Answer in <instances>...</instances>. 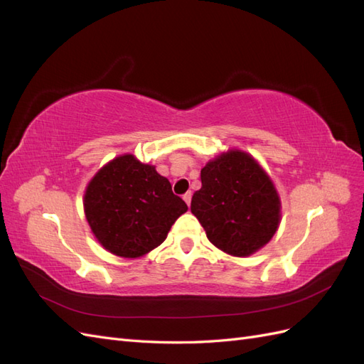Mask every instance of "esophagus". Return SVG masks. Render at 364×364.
<instances>
[{
  "label": "esophagus",
  "mask_w": 364,
  "mask_h": 364,
  "mask_svg": "<svg viewBox=\"0 0 364 364\" xmlns=\"http://www.w3.org/2000/svg\"><path fill=\"white\" fill-rule=\"evenodd\" d=\"M191 197H193V193L191 191H186L185 194H183V200L186 202V205H191Z\"/></svg>",
  "instance_id": "34e87169"
}]
</instances>
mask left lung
Instances as JSON below:
<instances>
[{
  "label": "left lung",
  "instance_id": "obj_1",
  "mask_svg": "<svg viewBox=\"0 0 364 364\" xmlns=\"http://www.w3.org/2000/svg\"><path fill=\"white\" fill-rule=\"evenodd\" d=\"M202 188L191 213L208 240L229 255L246 258L266 246L281 223V199L270 176L243 150H228L200 171Z\"/></svg>",
  "mask_w": 364,
  "mask_h": 364
}]
</instances>
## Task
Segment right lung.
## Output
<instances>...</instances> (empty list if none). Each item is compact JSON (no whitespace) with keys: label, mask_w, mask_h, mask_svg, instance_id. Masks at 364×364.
I'll list each match as a JSON object with an SVG mask.
<instances>
[{"label":"right lung","mask_w":364,"mask_h":364,"mask_svg":"<svg viewBox=\"0 0 364 364\" xmlns=\"http://www.w3.org/2000/svg\"><path fill=\"white\" fill-rule=\"evenodd\" d=\"M85 215L97 241L121 258H139L167 238L186 203L155 165L121 155L98 170L83 196Z\"/></svg>","instance_id":"add662e5"}]
</instances>
